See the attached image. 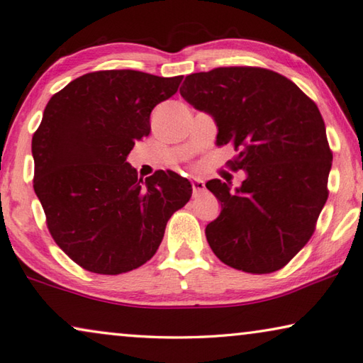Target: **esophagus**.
I'll use <instances>...</instances> for the list:
<instances>
[{
	"mask_svg": "<svg viewBox=\"0 0 363 363\" xmlns=\"http://www.w3.org/2000/svg\"><path fill=\"white\" fill-rule=\"evenodd\" d=\"M191 184H193V197H199L205 191V183L199 179H193Z\"/></svg>",
	"mask_w": 363,
	"mask_h": 363,
	"instance_id": "obj_1",
	"label": "esophagus"
}]
</instances>
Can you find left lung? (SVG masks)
Listing matches in <instances>:
<instances>
[{
    "label": "left lung",
    "mask_w": 363,
    "mask_h": 363,
    "mask_svg": "<svg viewBox=\"0 0 363 363\" xmlns=\"http://www.w3.org/2000/svg\"><path fill=\"white\" fill-rule=\"evenodd\" d=\"M180 94L210 113L218 145L238 155L242 186L207 182L221 213L205 228L216 257L232 269L272 273L308 243L329 197L332 150L318 106L284 75L256 66L189 74Z\"/></svg>",
    "instance_id": "8db88e82"
}]
</instances>
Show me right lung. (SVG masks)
I'll list each match as a JSON object with an SVG mask.
<instances>
[{"label":"right lung","instance_id":"right-lung-1","mask_svg":"<svg viewBox=\"0 0 363 363\" xmlns=\"http://www.w3.org/2000/svg\"><path fill=\"white\" fill-rule=\"evenodd\" d=\"M183 75L133 69L80 75L47 102L31 150L34 193L61 250L88 272L120 275L143 265L169 218L193 194L172 170L145 182L126 162L150 134V115L179 91Z\"/></svg>","mask_w":363,"mask_h":363}]
</instances>
